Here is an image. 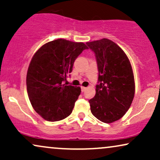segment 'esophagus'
<instances>
[{
	"label": "esophagus",
	"instance_id": "obj_1",
	"mask_svg": "<svg viewBox=\"0 0 160 160\" xmlns=\"http://www.w3.org/2000/svg\"><path fill=\"white\" fill-rule=\"evenodd\" d=\"M86 90V87H83V86H81V91H82V92H84Z\"/></svg>",
	"mask_w": 160,
	"mask_h": 160
}]
</instances>
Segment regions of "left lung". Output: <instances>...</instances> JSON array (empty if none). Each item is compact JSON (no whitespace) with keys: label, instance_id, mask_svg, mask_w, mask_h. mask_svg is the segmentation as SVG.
Returning a JSON list of instances; mask_svg holds the SVG:
<instances>
[{"label":"left lung","instance_id":"1","mask_svg":"<svg viewBox=\"0 0 160 160\" xmlns=\"http://www.w3.org/2000/svg\"><path fill=\"white\" fill-rule=\"evenodd\" d=\"M95 53L99 78L95 97L89 100L97 119L110 123L124 116L135 96V80L130 61L120 47L108 39L87 42Z\"/></svg>","mask_w":160,"mask_h":160}]
</instances>
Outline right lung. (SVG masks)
Wrapping results in <instances>:
<instances>
[{
    "mask_svg": "<svg viewBox=\"0 0 160 160\" xmlns=\"http://www.w3.org/2000/svg\"><path fill=\"white\" fill-rule=\"evenodd\" d=\"M86 49L82 42L59 39L44 44L33 55L27 72V91L33 109L45 120L61 121L72 113L81 89L63 82Z\"/></svg>",
    "mask_w": 160,
    "mask_h": 160,
    "instance_id": "add662e5",
    "label": "right lung"
}]
</instances>
